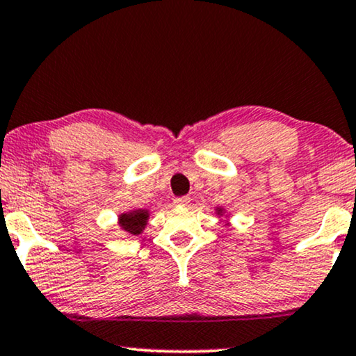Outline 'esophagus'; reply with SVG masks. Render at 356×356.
Masks as SVG:
<instances>
[{
    "label": "esophagus",
    "mask_w": 356,
    "mask_h": 356,
    "mask_svg": "<svg viewBox=\"0 0 356 356\" xmlns=\"http://www.w3.org/2000/svg\"><path fill=\"white\" fill-rule=\"evenodd\" d=\"M175 204L177 206H188L189 204V197L188 196H181V197H177V200H175Z\"/></svg>",
    "instance_id": "1"
}]
</instances>
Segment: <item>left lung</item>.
<instances>
[{
  "instance_id": "1",
  "label": "left lung",
  "mask_w": 356,
  "mask_h": 356,
  "mask_svg": "<svg viewBox=\"0 0 356 356\" xmlns=\"http://www.w3.org/2000/svg\"><path fill=\"white\" fill-rule=\"evenodd\" d=\"M216 214H218V218H222V216H225V209L224 207H216ZM227 218V216H225Z\"/></svg>"
}]
</instances>
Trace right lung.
<instances>
[{"label": "right lung", "instance_id": "right-lung-1", "mask_svg": "<svg viewBox=\"0 0 356 356\" xmlns=\"http://www.w3.org/2000/svg\"><path fill=\"white\" fill-rule=\"evenodd\" d=\"M150 212L147 209H134L129 212H122L119 214L118 224L126 234L131 235H140L145 230V225L149 222Z\"/></svg>", "mask_w": 356, "mask_h": 356}]
</instances>
